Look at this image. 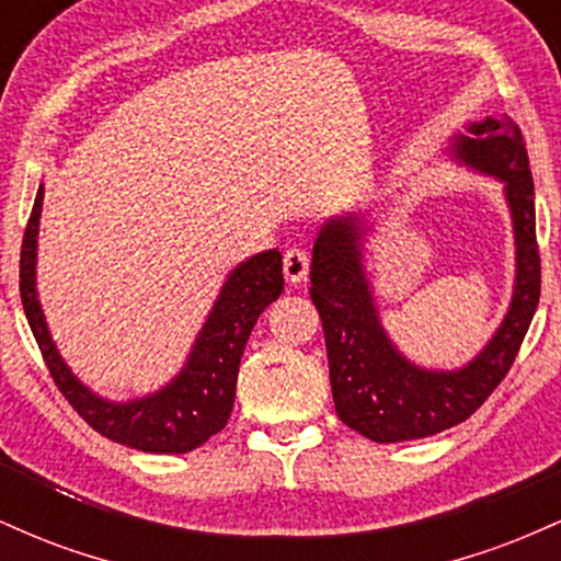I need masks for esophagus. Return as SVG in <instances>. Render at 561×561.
Wrapping results in <instances>:
<instances>
[{
    "instance_id": "34e87169",
    "label": "esophagus",
    "mask_w": 561,
    "mask_h": 561,
    "mask_svg": "<svg viewBox=\"0 0 561 561\" xmlns=\"http://www.w3.org/2000/svg\"><path fill=\"white\" fill-rule=\"evenodd\" d=\"M308 266H311V255H308L302 248H289L285 253V261H282V268H285L289 285H300V282H306Z\"/></svg>"
}]
</instances>
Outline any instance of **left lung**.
Here are the masks:
<instances>
[{
    "mask_svg": "<svg viewBox=\"0 0 561 561\" xmlns=\"http://www.w3.org/2000/svg\"><path fill=\"white\" fill-rule=\"evenodd\" d=\"M472 134L456 139V156L506 184L517 285L504 324L465 369H420L392 347L362 268V218H334L313 244L311 300L324 327L334 409L347 427L375 443L416 440L469 420L508 375L538 308L536 192L523 131L504 115L472 126Z\"/></svg>",
    "mask_w": 561,
    "mask_h": 561,
    "instance_id": "1",
    "label": "left lung"
}]
</instances>
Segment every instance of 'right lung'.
Returning a JSON list of instances; mask_svg holds the SVG:
<instances>
[{"mask_svg": "<svg viewBox=\"0 0 561 561\" xmlns=\"http://www.w3.org/2000/svg\"><path fill=\"white\" fill-rule=\"evenodd\" d=\"M44 190L38 186L34 210L25 224L21 248V300L44 364L57 390L79 411V416L100 435L147 454H186L221 433L231 416L237 371L250 332L268 302L285 289L282 255L276 250L253 255L229 274L214 311L205 321L186 366L173 382L131 403H111L96 398L70 375L49 337L47 321L36 300V234Z\"/></svg>", "mask_w": 561, "mask_h": 561, "instance_id": "add662e5", "label": "right lung"}]
</instances>
